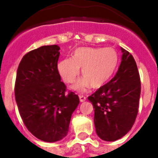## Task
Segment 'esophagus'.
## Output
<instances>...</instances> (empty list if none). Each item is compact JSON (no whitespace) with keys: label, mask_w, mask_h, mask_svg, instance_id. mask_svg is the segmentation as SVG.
Masks as SVG:
<instances>
[{"label":"esophagus","mask_w":158,"mask_h":158,"mask_svg":"<svg viewBox=\"0 0 158 158\" xmlns=\"http://www.w3.org/2000/svg\"><path fill=\"white\" fill-rule=\"evenodd\" d=\"M87 99V98L85 97V96H84V95H79V100H80V102H84V101Z\"/></svg>","instance_id":"1"}]
</instances>
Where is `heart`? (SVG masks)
<instances>
[{
    "mask_svg": "<svg viewBox=\"0 0 158 158\" xmlns=\"http://www.w3.org/2000/svg\"><path fill=\"white\" fill-rule=\"evenodd\" d=\"M118 55L114 48L80 47L75 50L72 59H64L58 64V71L66 84L74 83L82 69V78L73 86L77 91L89 87L98 89L108 83L118 65Z\"/></svg>",
    "mask_w": 158,
    "mask_h": 158,
    "instance_id": "obj_1",
    "label": "heart"
}]
</instances>
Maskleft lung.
<instances>
[{"instance_id": "8db88e82", "label": "left lung", "mask_w": 158, "mask_h": 158, "mask_svg": "<svg viewBox=\"0 0 158 158\" xmlns=\"http://www.w3.org/2000/svg\"><path fill=\"white\" fill-rule=\"evenodd\" d=\"M121 50L122 61L115 76L88 98L94 108L96 133L108 142L126 135L138 113L141 81L138 66L128 51Z\"/></svg>"}]
</instances>
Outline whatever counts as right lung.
<instances>
[{"mask_svg":"<svg viewBox=\"0 0 158 158\" xmlns=\"http://www.w3.org/2000/svg\"><path fill=\"white\" fill-rule=\"evenodd\" d=\"M60 47L44 45L24 55L18 66L15 101L27 129L40 140L54 143L69 132L79 96L66 92L58 71Z\"/></svg>","mask_w":158,"mask_h":158,"instance_id":"obj_1","label":"right lung"}]
</instances>
